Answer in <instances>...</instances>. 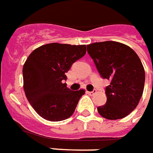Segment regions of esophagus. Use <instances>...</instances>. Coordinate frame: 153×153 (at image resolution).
<instances>
[{"mask_svg":"<svg viewBox=\"0 0 153 153\" xmlns=\"http://www.w3.org/2000/svg\"><path fill=\"white\" fill-rule=\"evenodd\" d=\"M87 92H88V95H90V96H93L94 94L97 93V90H96V89H94L93 91H87Z\"/></svg>","mask_w":153,"mask_h":153,"instance_id":"34e87169","label":"esophagus"}]
</instances>
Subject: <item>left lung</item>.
Returning <instances> with one entry per match:
<instances>
[{
	"instance_id": "obj_1",
	"label": "left lung",
	"mask_w": 153,
	"mask_h": 153,
	"mask_svg": "<svg viewBox=\"0 0 153 153\" xmlns=\"http://www.w3.org/2000/svg\"><path fill=\"white\" fill-rule=\"evenodd\" d=\"M100 75L110 81L105 87L107 101L97 110L105 118L126 117L136 108L143 95L145 72L136 53L122 43L105 41L87 45Z\"/></svg>"
}]
</instances>
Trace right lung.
<instances>
[{
	"mask_svg": "<svg viewBox=\"0 0 153 153\" xmlns=\"http://www.w3.org/2000/svg\"><path fill=\"white\" fill-rule=\"evenodd\" d=\"M86 54V45L52 43L29 55L22 69L23 88L28 101L40 117L52 122L74 114L84 90L67 88L65 73Z\"/></svg>",
	"mask_w": 153,
	"mask_h": 153,
	"instance_id": "right-lung-1",
	"label": "right lung"
}]
</instances>
